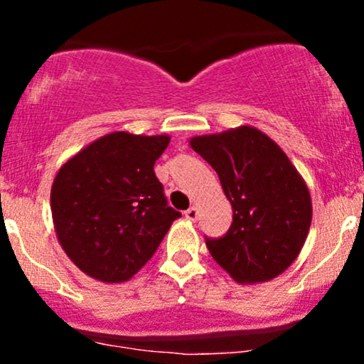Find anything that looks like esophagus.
<instances>
[{
    "instance_id": "1",
    "label": "esophagus",
    "mask_w": 364,
    "mask_h": 364,
    "mask_svg": "<svg viewBox=\"0 0 364 364\" xmlns=\"http://www.w3.org/2000/svg\"><path fill=\"white\" fill-rule=\"evenodd\" d=\"M185 217H186L188 220H196V219H198V207L193 205V207L188 208V210L185 212Z\"/></svg>"
}]
</instances>
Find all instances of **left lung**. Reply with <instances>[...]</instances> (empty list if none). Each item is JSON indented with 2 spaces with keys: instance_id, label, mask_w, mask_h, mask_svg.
<instances>
[{
  "instance_id": "1",
  "label": "left lung",
  "mask_w": 364,
  "mask_h": 364,
  "mask_svg": "<svg viewBox=\"0 0 364 364\" xmlns=\"http://www.w3.org/2000/svg\"><path fill=\"white\" fill-rule=\"evenodd\" d=\"M219 174L232 205L228 235L207 240L212 258L237 284L267 282L289 269L310 232L311 196L286 152L258 128L190 139Z\"/></svg>"
}]
</instances>
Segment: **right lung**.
Returning a JSON list of instances; mask_svg holds the SVG:
<instances>
[{
    "instance_id": "1",
    "label": "right lung",
    "mask_w": 364,
    "mask_h": 364,
    "mask_svg": "<svg viewBox=\"0 0 364 364\" xmlns=\"http://www.w3.org/2000/svg\"><path fill=\"white\" fill-rule=\"evenodd\" d=\"M169 140L166 133H107L78 150L54 176L56 237L70 260L95 281H129L181 217L168 207L154 173Z\"/></svg>"
}]
</instances>
